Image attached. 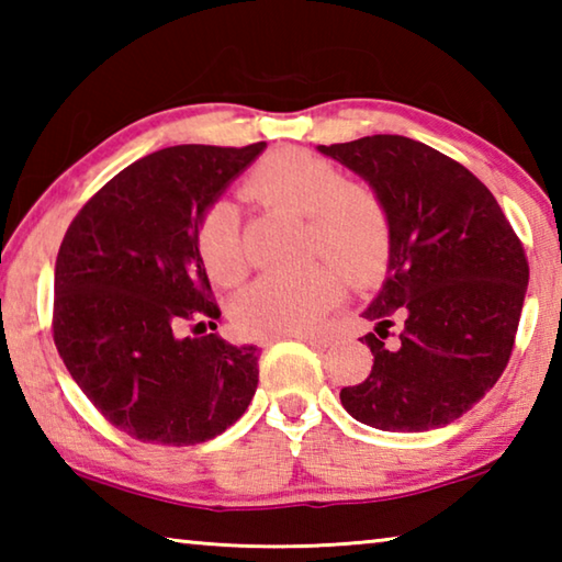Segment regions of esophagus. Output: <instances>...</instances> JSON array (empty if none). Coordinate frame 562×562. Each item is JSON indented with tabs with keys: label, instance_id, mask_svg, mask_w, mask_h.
Returning <instances> with one entry per match:
<instances>
[{
	"label": "esophagus",
	"instance_id": "obj_1",
	"mask_svg": "<svg viewBox=\"0 0 562 562\" xmlns=\"http://www.w3.org/2000/svg\"><path fill=\"white\" fill-rule=\"evenodd\" d=\"M294 339L300 341H307V345H315V347H327L331 341V335L329 331H300V335H290ZM272 341V339H270ZM262 345H268V339L262 341Z\"/></svg>",
	"mask_w": 562,
	"mask_h": 562
}]
</instances>
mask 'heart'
I'll use <instances>...</instances> for the list:
<instances>
[{
	"mask_svg": "<svg viewBox=\"0 0 562 562\" xmlns=\"http://www.w3.org/2000/svg\"><path fill=\"white\" fill-rule=\"evenodd\" d=\"M243 193L310 217V250L322 252L351 280L382 268L389 250V213L372 188L349 183L331 160L300 148L274 150L245 178ZM198 255L215 282L235 284L245 274L240 213L231 201L205 207L195 233ZM337 272L317 265L294 274H262L237 294L233 319L245 335L290 337L329 312L339 300Z\"/></svg>",
	"mask_w": 562,
	"mask_h": 562,
	"instance_id": "obj_1",
	"label": "heart"
}]
</instances>
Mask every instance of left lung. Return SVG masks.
Wrapping results in <instances>:
<instances>
[{"mask_svg":"<svg viewBox=\"0 0 562 562\" xmlns=\"http://www.w3.org/2000/svg\"><path fill=\"white\" fill-rule=\"evenodd\" d=\"M389 213V268L361 317L372 372L339 392L357 422L429 431L486 396L506 369L528 290L526 250L469 168L406 136L317 146Z\"/></svg>","mask_w":562,"mask_h":562,"instance_id":"8db88e82","label":"left lung"}]
</instances>
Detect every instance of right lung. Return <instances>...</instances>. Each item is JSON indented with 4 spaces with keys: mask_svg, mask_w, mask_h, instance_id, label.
Masks as SVG:
<instances>
[{
    "mask_svg": "<svg viewBox=\"0 0 562 562\" xmlns=\"http://www.w3.org/2000/svg\"><path fill=\"white\" fill-rule=\"evenodd\" d=\"M265 146L156 150L113 176L64 235L54 345L89 402L133 439L203 443L252 402L258 347L180 331L217 327L198 223Z\"/></svg>",
    "mask_w": 562,
    "mask_h": 562,
    "instance_id": "right-lung-1",
    "label": "right lung"
}]
</instances>
